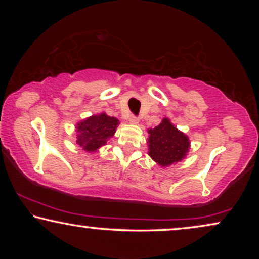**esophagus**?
Here are the masks:
<instances>
[{
    "instance_id": "34e87169",
    "label": "esophagus",
    "mask_w": 259,
    "mask_h": 259,
    "mask_svg": "<svg viewBox=\"0 0 259 259\" xmlns=\"http://www.w3.org/2000/svg\"><path fill=\"white\" fill-rule=\"evenodd\" d=\"M128 121H130V123H133V125H137V123H139V119H138L137 116L131 115L130 118H128Z\"/></svg>"
}]
</instances>
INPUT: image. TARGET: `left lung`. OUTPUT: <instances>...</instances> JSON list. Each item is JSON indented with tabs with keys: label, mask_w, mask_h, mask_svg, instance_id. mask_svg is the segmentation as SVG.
<instances>
[{
	"label": "left lung",
	"mask_w": 259,
	"mask_h": 259,
	"mask_svg": "<svg viewBox=\"0 0 259 259\" xmlns=\"http://www.w3.org/2000/svg\"><path fill=\"white\" fill-rule=\"evenodd\" d=\"M148 155L160 166H169L182 161L190 148V140L177 130L167 118L154 128L148 130Z\"/></svg>",
	"instance_id": "obj_1"
}]
</instances>
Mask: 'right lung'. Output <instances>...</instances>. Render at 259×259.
<instances>
[{"label": "right lung", "mask_w": 259, "mask_h": 259, "mask_svg": "<svg viewBox=\"0 0 259 259\" xmlns=\"http://www.w3.org/2000/svg\"><path fill=\"white\" fill-rule=\"evenodd\" d=\"M119 120L106 113L92 115L76 125L79 146L86 152H95L114 136Z\"/></svg>", "instance_id": "right-lung-1"}]
</instances>
